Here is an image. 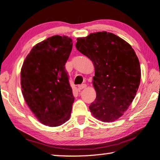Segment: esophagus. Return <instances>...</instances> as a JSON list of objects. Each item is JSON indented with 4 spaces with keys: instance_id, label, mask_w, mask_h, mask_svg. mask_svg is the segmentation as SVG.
I'll use <instances>...</instances> for the list:
<instances>
[{
    "instance_id": "34e87169",
    "label": "esophagus",
    "mask_w": 160,
    "mask_h": 160,
    "mask_svg": "<svg viewBox=\"0 0 160 160\" xmlns=\"http://www.w3.org/2000/svg\"><path fill=\"white\" fill-rule=\"evenodd\" d=\"M86 87H87V85H86V84H82V85H80L78 86V89L80 90L84 89V88H85Z\"/></svg>"
}]
</instances>
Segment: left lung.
<instances>
[{"mask_svg": "<svg viewBox=\"0 0 160 160\" xmlns=\"http://www.w3.org/2000/svg\"><path fill=\"white\" fill-rule=\"evenodd\" d=\"M75 47L93 62L95 101L92 115L106 122L123 115L135 98L141 78L140 65L135 50L121 38L106 31L78 38Z\"/></svg>", "mask_w": 160, "mask_h": 160, "instance_id": "obj_1", "label": "left lung"}]
</instances>
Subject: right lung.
<instances>
[{
	"instance_id": "1",
	"label": "right lung",
	"mask_w": 160,
	"mask_h": 160,
	"mask_svg": "<svg viewBox=\"0 0 160 160\" xmlns=\"http://www.w3.org/2000/svg\"><path fill=\"white\" fill-rule=\"evenodd\" d=\"M72 48L68 36L54 35L32 48L22 64V95L40 122L57 127L70 119L74 102L65 65Z\"/></svg>"
}]
</instances>
